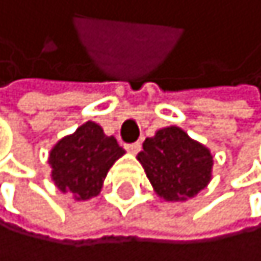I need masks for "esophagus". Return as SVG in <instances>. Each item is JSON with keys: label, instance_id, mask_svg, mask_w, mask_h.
<instances>
[{"label": "esophagus", "instance_id": "obj_1", "mask_svg": "<svg viewBox=\"0 0 261 261\" xmlns=\"http://www.w3.org/2000/svg\"><path fill=\"white\" fill-rule=\"evenodd\" d=\"M125 149L129 151L130 154H137L141 151V142H130V144H125Z\"/></svg>", "mask_w": 261, "mask_h": 261}]
</instances>
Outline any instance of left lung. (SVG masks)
<instances>
[{"label":"left lung","mask_w":261,"mask_h":261,"mask_svg":"<svg viewBox=\"0 0 261 261\" xmlns=\"http://www.w3.org/2000/svg\"><path fill=\"white\" fill-rule=\"evenodd\" d=\"M137 159L154 191L166 201L194 198L211 181L213 155L210 149L176 125L147 137Z\"/></svg>","instance_id":"8db88e82"}]
</instances>
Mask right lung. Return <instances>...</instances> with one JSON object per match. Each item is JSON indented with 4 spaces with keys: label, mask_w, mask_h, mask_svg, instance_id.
Returning <instances> with one entry per match:
<instances>
[{
    "label": "right lung",
    "mask_w": 261,
    "mask_h": 261,
    "mask_svg": "<svg viewBox=\"0 0 261 261\" xmlns=\"http://www.w3.org/2000/svg\"><path fill=\"white\" fill-rule=\"evenodd\" d=\"M124 154L114 136H106L100 125L89 120L53 146L48 158L51 179L77 201L90 199L100 193L109 169Z\"/></svg>",
    "instance_id": "add662e5"
}]
</instances>
